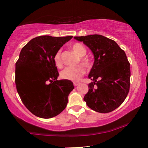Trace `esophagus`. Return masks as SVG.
I'll return each mask as SVG.
<instances>
[{
	"label": "esophagus",
	"mask_w": 148,
	"mask_h": 148,
	"mask_svg": "<svg viewBox=\"0 0 148 148\" xmlns=\"http://www.w3.org/2000/svg\"><path fill=\"white\" fill-rule=\"evenodd\" d=\"M74 86H79V84H78V83H74Z\"/></svg>",
	"instance_id": "1"
}]
</instances>
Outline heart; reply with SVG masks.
<instances>
[{
	"instance_id": "b5f03b06",
	"label": "heart",
	"mask_w": 148,
	"mask_h": 148,
	"mask_svg": "<svg viewBox=\"0 0 148 148\" xmlns=\"http://www.w3.org/2000/svg\"><path fill=\"white\" fill-rule=\"evenodd\" d=\"M71 48L79 57H81V62L85 66H89L90 65V60L88 58L84 57V56L86 54L87 50L82 44L75 43L72 45ZM60 55H61V50H58L54 56V62L57 66H60L62 65ZM85 73H86V70L82 65L67 66L60 72V77L63 79L72 81V82H77L84 75Z\"/></svg>"
}]
</instances>
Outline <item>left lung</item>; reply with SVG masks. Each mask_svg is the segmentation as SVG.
Segmentation results:
<instances>
[{
	"label": "left lung",
	"instance_id": "left-lung-1",
	"mask_svg": "<svg viewBox=\"0 0 148 148\" xmlns=\"http://www.w3.org/2000/svg\"><path fill=\"white\" fill-rule=\"evenodd\" d=\"M88 46L94 56L88 77V92L84 100L93 110L112 112L127 96L130 88V64L124 50L114 40L94 34L74 37Z\"/></svg>",
	"mask_w": 148,
	"mask_h": 148
}]
</instances>
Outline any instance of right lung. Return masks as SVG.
<instances>
[{
  "instance_id": "obj_1",
  "label": "right lung",
  "mask_w": 148,
  "mask_h": 148,
  "mask_svg": "<svg viewBox=\"0 0 148 148\" xmlns=\"http://www.w3.org/2000/svg\"><path fill=\"white\" fill-rule=\"evenodd\" d=\"M73 36L34 38L24 46L15 64V84L26 108L36 116L50 119L66 108L74 89L69 80H57L54 56Z\"/></svg>"
}]
</instances>
